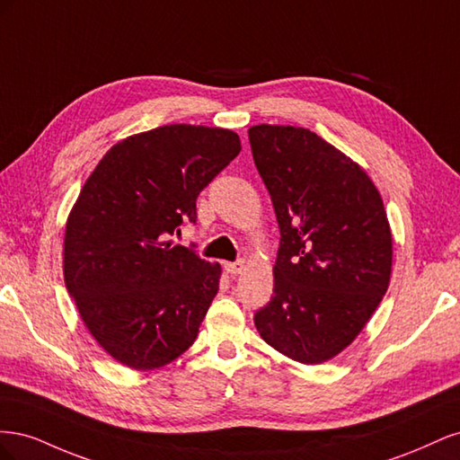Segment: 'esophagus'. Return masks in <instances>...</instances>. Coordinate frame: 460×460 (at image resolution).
Here are the masks:
<instances>
[{
  "mask_svg": "<svg viewBox=\"0 0 460 460\" xmlns=\"http://www.w3.org/2000/svg\"><path fill=\"white\" fill-rule=\"evenodd\" d=\"M245 261H235V262H225V270L228 272V274H232V276H238V274H242L243 270H245Z\"/></svg>",
  "mask_w": 460,
  "mask_h": 460,
  "instance_id": "esophagus-1",
  "label": "esophagus"
}]
</instances>
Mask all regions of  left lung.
<instances>
[{
  "mask_svg": "<svg viewBox=\"0 0 460 460\" xmlns=\"http://www.w3.org/2000/svg\"><path fill=\"white\" fill-rule=\"evenodd\" d=\"M280 226L274 296L255 314L261 338L301 365L340 355L384 299L394 240L363 166L309 128H249Z\"/></svg>",
  "mask_w": 460,
  "mask_h": 460,
  "instance_id": "left-lung-1",
  "label": "left lung"
}]
</instances>
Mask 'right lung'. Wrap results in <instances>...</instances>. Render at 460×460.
<instances>
[{"label": "right lung", "mask_w": 460, "mask_h": 460, "mask_svg": "<svg viewBox=\"0 0 460 460\" xmlns=\"http://www.w3.org/2000/svg\"><path fill=\"white\" fill-rule=\"evenodd\" d=\"M240 151L232 130L166 124L115 144L82 186L65 226V286L117 363L155 370L196 341L222 269L169 235L196 222L199 191Z\"/></svg>", "instance_id": "1"}]
</instances>
